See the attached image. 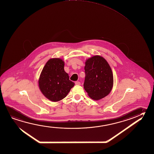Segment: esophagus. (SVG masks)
<instances>
[{"mask_svg":"<svg viewBox=\"0 0 154 154\" xmlns=\"http://www.w3.org/2000/svg\"><path fill=\"white\" fill-rule=\"evenodd\" d=\"M75 84L79 85H81V83L79 82H78V81H76V82H75Z\"/></svg>","mask_w":154,"mask_h":154,"instance_id":"1","label":"esophagus"}]
</instances>
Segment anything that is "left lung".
<instances>
[{"mask_svg": "<svg viewBox=\"0 0 154 154\" xmlns=\"http://www.w3.org/2000/svg\"><path fill=\"white\" fill-rule=\"evenodd\" d=\"M84 88L89 97L100 100L109 94L112 89L113 74L107 61L100 56L86 60Z\"/></svg>", "mask_w": 154, "mask_h": 154, "instance_id": "8db88e82", "label": "left lung"}]
</instances>
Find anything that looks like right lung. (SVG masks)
<instances>
[{"label": "right lung", "mask_w": 154, "mask_h": 154, "mask_svg": "<svg viewBox=\"0 0 154 154\" xmlns=\"http://www.w3.org/2000/svg\"><path fill=\"white\" fill-rule=\"evenodd\" d=\"M64 62L60 58H51L44 66L38 81L44 96L52 102L64 98L75 85L64 69Z\"/></svg>", "instance_id": "add662e5"}]
</instances>
